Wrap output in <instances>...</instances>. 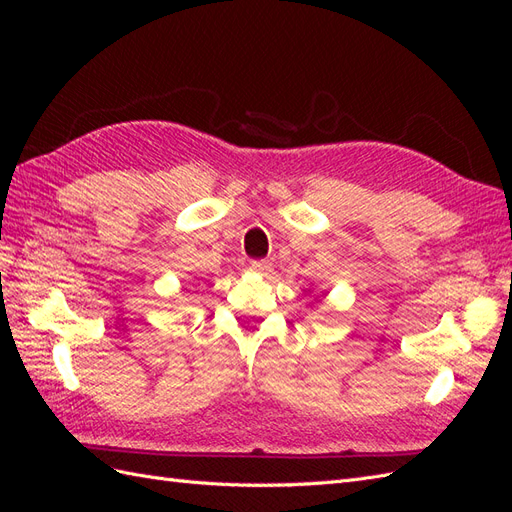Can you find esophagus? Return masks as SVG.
I'll list each match as a JSON object with an SVG mask.
<instances>
[{"instance_id":"esophagus-1","label":"esophagus","mask_w":512,"mask_h":512,"mask_svg":"<svg viewBox=\"0 0 512 512\" xmlns=\"http://www.w3.org/2000/svg\"><path fill=\"white\" fill-rule=\"evenodd\" d=\"M250 269L254 273H258V275H269L273 271V265H271V262H267V260H252L250 262Z\"/></svg>"}]
</instances>
